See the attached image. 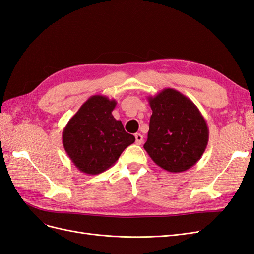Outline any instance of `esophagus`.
<instances>
[{
  "label": "esophagus",
  "mask_w": 254,
  "mask_h": 254,
  "mask_svg": "<svg viewBox=\"0 0 254 254\" xmlns=\"http://www.w3.org/2000/svg\"><path fill=\"white\" fill-rule=\"evenodd\" d=\"M135 143L137 145H140L143 142V135L141 133H135Z\"/></svg>",
  "instance_id": "esophagus-1"
}]
</instances>
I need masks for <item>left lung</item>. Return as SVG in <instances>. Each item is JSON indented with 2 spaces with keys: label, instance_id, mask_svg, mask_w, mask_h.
<instances>
[{
  "label": "left lung",
  "instance_id": "8db88e82",
  "mask_svg": "<svg viewBox=\"0 0 254 254\" xmlns=\"http://www.w3.org/2000/svg\"><path fill=\"white\" fill-rule=\"evenodd\" d=\"M152 114L144 149L158 166L181 173L194 166L206 148L209 128L197 106L172 88L148 96Z\"/></svg>",
  "mask_w": 254,
  "mask_h": 254
}]
</instances>
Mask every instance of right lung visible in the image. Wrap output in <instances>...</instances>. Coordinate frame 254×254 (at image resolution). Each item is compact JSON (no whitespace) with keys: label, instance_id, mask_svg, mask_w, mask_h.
<instances>
[{"label":"right lung","instance_id":"1","mask_svg":"<svg viewBox=\"0 0 254 254\" xmlns=\"http://www.w3.org/2000/svg\"><path fill=\"white\" fill-rule=\"evenodd\" d=\"M114 99L93 95L84 102L63 131V144L68 158L87 175L101 174L119 160L135 137L125 131L112 111Z\"/></svg>","mask_w":254,"mask_h":254}]
</instances>
